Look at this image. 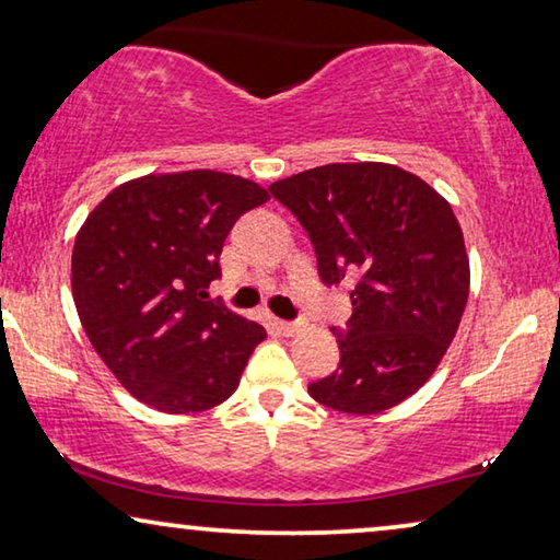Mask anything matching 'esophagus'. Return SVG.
Wrapping results in <instances>:
<instances>
[{"instance_id": "1", "label": "esophagus", "mask_w": 560, "mask_h": 560, "mask_svg": "<svg viewBox=\"0 0 560 560\" xmlns=\"http://www.w3.org/2000/svg\"><path fill=\"white\" fill-rule=\"evenodd\" d=\"M278 328H280V334H285V336H293L301 331V326L290 324V320H278Z\"/></svg>"}]
</instances>
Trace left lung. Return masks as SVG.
<instances>
[{"label": "left lung", "mask_w": 560, "mask_h": 560, "mask_svg": "<svg viewBox=\"0 0 560 560\" xmlns=\"http://www.w3.org/2000/svg\"><path fill=\"white\" fill-rule=\"evenodd\" d=\"M270 194L308 232L326 285L354 280L341 359L311 397L349 416L389 410L431 380L469 301V255L454 209L389 163H328Z\"/></svg>", "instance_id": "left-lung-1"}]
</instances>
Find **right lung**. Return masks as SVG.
Here are the masks:
<instances>
[{
  "mask_svg": "<svg viewBox=\"0 0 560 560\" xmlns=\"http://www.w3.org/2000/svg\"><path fill=\"white\" fill-rule=\"evenodd\" d=\"M270 194L219 171L150 173L83 221L73 303L91 347L137 400L183 416L234 395L265 326L209 301L234 221Z\"/></svg>",
  "mask_w": 560,
  "mask_h": 560,
  "instance_id": "obj_1",
  "label": "right lung"
}]
</instances>
